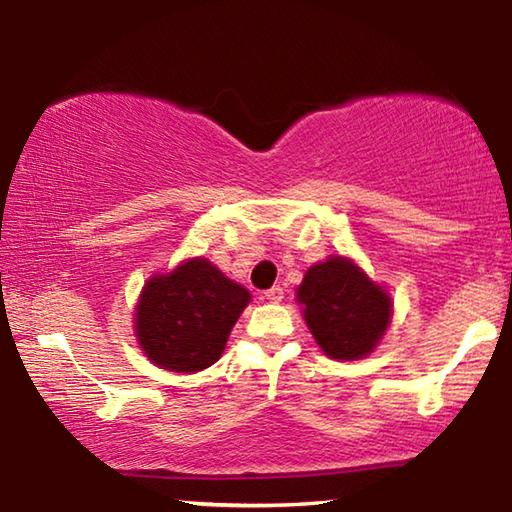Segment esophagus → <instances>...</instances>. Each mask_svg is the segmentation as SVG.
Returning a JSON list of instances; mask_svg holds the SVG:
<instances>
[{"instance_id":"1","label":"esophagus","mask_w":512,"mask_h":512,"mask_svg":"<svg viewBox=\"0 0 512 512\" xmlns=\"http://www.w3.org/2000/svg\"><path fill=\"white\" fill-rule=\"evenodd\" d=\"M266 298H269L271 303H280V300L285 298V289H282V287H271L269 291H266Z\"/></svg>"}]
</instances>
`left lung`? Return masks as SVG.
Instances as JSON below:
<instances>
[{"mask_svg":"<svg viewBox=\"0 0 512 512\" xmlns=\"http://www.w3.org/2000/svg\"><path fill=\"white\" fill-rule=\"evenodd\" d=\"M307 328L332 360H360L392 319V298L342 255L310 266L296 291Z\"/></svg>","mask_w":512,"mask_h":512,"instance_id":"obj_1","label":"left lung"}]
</instances>
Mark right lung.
Instances as JSON below:
<instances>
[{
	"label": "right lung",
	"mask_w": 512,
	"mask_h": 512,
	"mask_svg": "<svg viewBox=\"0 0 512 512\" xmlns=\"http://www.w3.org/2000/svg\"><path fill=\"white\" fill-rule=\"evenodd\" d=\"M250 291L205 257L186 259L175 271L152 275L136 303V339L157 367L196 373L221 358Z\"/></svg>",
	"instance_id": "obj_1"
}]
</instances>
